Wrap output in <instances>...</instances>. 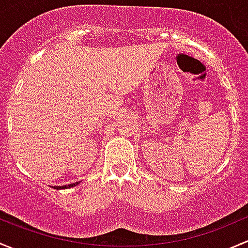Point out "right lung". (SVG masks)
Returning a JSON list of instances; mask_svg holds the SVG:
<instances>
[{
  "mask_svg": "<svg viewBox=\"0 0 248 248\" xmlns=\"http://www.w3.org/2000/svg\"><path fill=\"white\" fill-rule=\"evenodd\" d=\"M80 184V181H78V183H74V184H69V185H64V186H55L56 190H63V188H70V187H74V186L78 185Z\"/></svg>",
  "mask_w": 248,
  "mask_h": 248,
  "instance_id": "add662e5",
  "label": "right lung"
}]
</instances>
